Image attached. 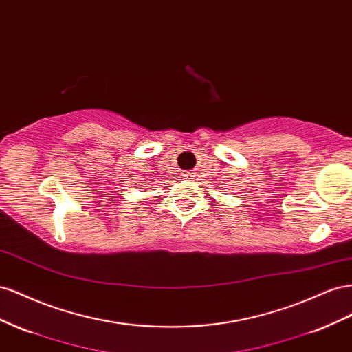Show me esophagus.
<instances>
[{
	"mask_svg": "<svg viewBox=\"0 0 352 352\" xmlns=\"http://www.w3.org/2000/svg\"><path fill=\"white\" fill-rule=\"evenodd\" d=\"M186 179H188V182H192V179H195V173H192V170H186L184 175H183Z\"/></svg>",
	"mask_w": 352,
	"mask_h": 352,
	"instance_id": "obj_1",
	"label": "esophagus"
}]
</instances>
